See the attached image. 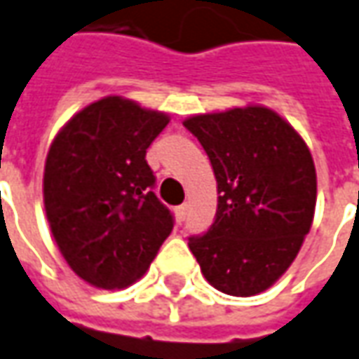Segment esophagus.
<instances>
[{
  "mask_svg": "<svg viewBox=\"0 0 359 359\" xmlns=\"http://www.w3.org/2000/svg\"><path fill=\"white\" fill-rule=\"evenodd\" d=\"M187 216H189V204H180L179 208H177V220H179V224L187 220Z\"/></svg>",
  "mask_w": 359,
  "mask_h": 359,
  "instance_id": "esophagus-1",
  "label": "esophagus"
}]
</instances>
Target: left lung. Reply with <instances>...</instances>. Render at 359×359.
<instances>
[{
  "instance_id": "8db88e82",
  "label": "left lung",
  "mask_w": 359,
  "mask_h": 359,
  "mask_svg": "<svg viewBox=\"0 0 359 359\" xmlns=\"http://www.w3.org/2000/svg\"><path fill=\"white\" fill-rule=\"evenodd\" d=\"M204 147L218 182L216 220L189 238L214 289L251 297L291 267L311 231L316 170L291 123L265 106L200 114L182 121Z\"/></svg>"
}]
</instances>
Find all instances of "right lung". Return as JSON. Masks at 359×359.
Listing matches in <instances>:
<instances>
[{"mask_svg": "<svg viewBox=\"0 0 359 359\" xmlns=\"http://www.w3.org/2000/svg\"><path fill=\"white\" fill-rule=\"evenodd\" d=\"M169 116L106 96L80 109L50 143L43 177L46 220L70 269L97 289L143 277L172 231L155 196L147 147Z\"/></svg>", "mask_w": 359, "mask_h": 359, "instance_id": "right-lung-1", "label": "right lung"}]
</instances>
